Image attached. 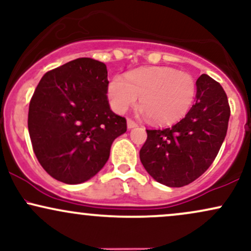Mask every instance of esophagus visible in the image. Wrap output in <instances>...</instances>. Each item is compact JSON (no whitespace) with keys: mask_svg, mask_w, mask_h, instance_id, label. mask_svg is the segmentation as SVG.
<instances>
[{"mask_svg":"<svg viewBox=\"0 0 251 251\" xmlns=\"http://www.w3.org/2000/svg\"><path fill=\"white\" fill-rule=\"evenodd\" d=\"M138 124L134 122V120L132 119H127V127L128 128H133V127H137Z\"/></svg>","mask_w":251,"mask_h":251,"instance_id":"esophagus-1","label":"esophagus"}]
</instances>
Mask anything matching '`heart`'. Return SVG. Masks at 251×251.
Instances as JSON below:
<instances>
[{
  "label": "heart",
  "instance_id": "obj_1",
  "mask_svg": "<svg viewBox=\"0 0 251 251\" xmlns=\"http://www.w3.org/2000/svg\"><path fill=\"white\" fill-rule=\"evenodd\" d=\"M195 94L194 77L169 67L139 68L125 77L116 75L107 88L109 105L117 113H124L139 97L140 106L158 124L180 119L191 107Z\"/></svg>",
  "mask_w": 251,
  "mask_h": 251
}]
</instances>
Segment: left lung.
Returning <instances> with one entry per match:
<instances>
[{
	"label": "left lung",
	"mask_w": 251,
	"mask_h": 251,
	"mask_svg": "<svg viewBox=\"0 0 251 251\" xmlns=\"http://www.w3.org/2000/svg\"><path fill=\"white\" fill-rule=\"evenodd\" d=\"M196 103L175 125L146 129L140 162L151 177L170 188L188 185L215 160L226 135L230 106L224 89L206 74L197 79Z\"/></svg>",
	"instance_id": "obj_1"
}]
</instances>
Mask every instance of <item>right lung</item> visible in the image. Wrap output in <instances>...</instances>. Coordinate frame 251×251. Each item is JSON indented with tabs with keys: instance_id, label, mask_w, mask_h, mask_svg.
<instances>
[{
	"instance_id": "obj_1",
	"label": "right lung",
	"mask_w": 251,
	"mask_h": 251,
	"mask_svg": "<svg viewBox=\"0 0 251 251\" xmlns=\"http://www.w3.org/2000/svg\"><path fill=\"white\" fill-rule=\"evenodd\" d=\"M107 68L79 57L48 71L28 112L33 151L48 175L66 184L88 180L103 168L127 124L109 108Z\"/></svg>"
}]
</instances>
